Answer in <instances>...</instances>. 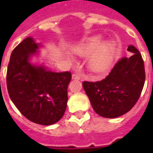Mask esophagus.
Returning a JSON list of instances; mask_svg holds the SVG:
<instances>
[{
  "mask_svg": "<svg viewBox=\"0 0 153 153\" xmlns=\"http://www.w3.org/2000/svg\"><path fill=\"white\" fill-rule=\"evenodd\" d=\"M72 79L75 80L81 79V76H80L79 74H72Z\"/></svg>",
  "mask_w": 153,
  "mask_h": 153,
  "instance_id": "obj_1",
  "label": "esophagus"
}]
</instances>
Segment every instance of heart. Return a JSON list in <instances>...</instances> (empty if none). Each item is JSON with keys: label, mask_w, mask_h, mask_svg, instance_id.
I'll return each mask as SVG.
<instances>
[{"label": "heart", "mask_w": 153, "mask_h": 153, "mask_svg": "<svg viewBox=\"0 0 153 153\" xmlns=\"http://www.w3.org/2000/svg\"><path fill=\"white\" fill-rule=\"evenodd\" d=\"M101 42L100 37H93L76 49V52L80 56H87L92 54L88 60V66L95 73H103L108 70L117 54L113 43L105 42L100 46Z\"/></svg>", "instance_id": "1"}]
</instances>
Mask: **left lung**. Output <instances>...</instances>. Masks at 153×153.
I'll list each match as a JSON object with an SVG mask.
<instances>
[{
    "label": "left lung",
    "mask_w": 153,
    "mask_h": 153,
    "mask_svg": "<svg viewBox=\"0 0 153 153\" xmlns=\"http://www.w3.org/2000/svg\"><path fill=\"white\" fill-rule=\"evenodd\" d=\"M127 50L134 54L120 59L105 79L83 83L93 108L101 116L116 118L124 115L141 95L145 82L144 62L134 46H128Z\"/></svg>",
    "instance_id": "left-lung-1"
}]
</instances>
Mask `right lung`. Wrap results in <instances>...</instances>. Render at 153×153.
Masks as SVG:
<instances>
[{
  "label": "right lung",
  "mask_w": 153,
  "mask_h": 153,
  "mask_svg": "<svg viewBox=\"0 0 153 153\" xmlns=\"http://www.w3.org/2000/svg\"><path fill=\"white\" fill-rule=\"evenodd\" d=\"M39 44L25 38L12 51L6 74L10 99L22 115L42 125L56 123L66 110L71 73H55L29 62Z\"/></svg>",
  "instance_id": "right-lung-1"
}]
</instances>
